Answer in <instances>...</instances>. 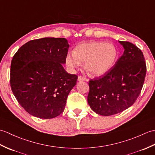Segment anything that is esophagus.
<instances>
[{"mask_svg": "<svg viewBox=\"0 0 155 155\" xmlns=\"http://www.w3.org/2000/svg\"><path fill=\"white\" fill-rule=\"evenodd\" d=\"M78 81H88V80L87 79V78H86V77H83V76H78Z\"/></svg>", "mask_w": 155, "mask_h": 155, "instance_id": "esophagus-1", "label": "esophagus"}]
</instances>
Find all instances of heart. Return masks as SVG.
Segmentation results:
<instances>
[{
    "mask_svg": "<svg viewBox=\"0 0 155 155\" xmlns=\"http://www.w3.org/2000/svg\"><path fill=\"white\" fill-rule=\"evenodd\" d=\"M118 56L116 47L102 41L83 42L66 57V64L71 68H77L85 62V70L93 76H101L113 67Z\"/></svg>",
    "mask_w": 155,
    "mask_h": 155,
    "instance_id": "obj_1",
    "label": "heart"
}]
</instances>
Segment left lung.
I'll return each mask as SVG.
<instances>
[{
	"label": "left lung",
	"instance_id": "8db88e82",
	"mask_svg": "<svg viewBox=\"0 0 155 155\" xmlns=\"http://www.w3.org/2000/svg\"><path fill=\"white\" fill-rule=\"evenodd\" d=\"M123 54L106 73L91 79L87 101L91 109L103 116L121 113L132 106L142 90L147 66L140 48L119 41Z\"/></svg>",
	"mask_w": 155,
	"mask_h": 155
}]
</instances>
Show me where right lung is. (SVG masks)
Returning <instances> with one entry per match:
<instances>
[{
    "label": "right lung",
    "mask_w": 155,
    "mask_h": 155,
    "mask_svg": "<svg viewBox=\"0 0 155 155\" xmlns=\"http://www.w3.org/2000/svg\"><path fill=\"white\" fill-rule=\"evenodd\" d=\"M68 47L64 38H42L27 42L13 56L11 89L20 105L32 116L52 118L64 111L78 78L62 67Z\"/></svg>",
    "instance_id": "1"
}]
</instances>
